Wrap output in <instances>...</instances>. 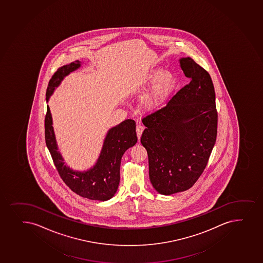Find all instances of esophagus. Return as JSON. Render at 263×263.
<instances>
[{"mask_svg":"<svg viewBox=\"0 0 263 263\" xmlns=\"http://www.w3.org/2000/svg\"><path fill=\"white\" fill-rule=\"evenodd\" d=\"M143 130H144V127L142 124H138L136 126V134H137V137H138L139 140L141 138Z\"/></svg>","mask_w":263,"mask_h":263,"instance_id":"34e87169","label":"esophagus"}]
</instances>
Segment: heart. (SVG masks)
I'll list each match as a JSON object with an SVG mask.
<instances>
[{"instance_id":"b5f03b06","label":"heart","mask_w":263,"mask_h":263,"mask_svg":"<svg viewBox=\"0 0 263 263\" xmlns=\"http://www.w3.org/2000/svg\"><path fill=\"white\" fill-rule=\"evenodd\" d=\"M147 80L149 84H154V86L145 96L143 106L148 110L156 109L174 90L177 80L171 71H164L163 69L158 68L151 71Z\"/></svg>"}]
</instances>
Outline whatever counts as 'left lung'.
Listing matches in <instances>:
<instances>
[{"instance_id": "left-lung-1", "label": "left lung", "mask_w": 263, "mask_h": 263, "mask_svg": "<svg viewBox=\"0 0 263 263\" xmlns=\"http://www.w3.org/2000/svg\"><path fill=\"white\" fill-rule=\"evenodd\" d=\"M189 84L159 110L145 116L141 142L148 152L149 179L162 195L190 189L215 144V91L210 74L191 58L180 59Z\"/></svg>"}]
</instances>
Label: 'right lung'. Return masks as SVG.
I'll return each mask as SVG.
<instances>
[{"label":"right lung","mask_w":263,"mask_h":263,"mask_svg":"<svg viewBox=\"0 0 263 263\" xmlns=\"http://www.w3.org/2000/svg\"><path fill=\"white\" fill-rule=\"evenodd\" d=\"M76 60L70 65H64L53 74L46 91V101H49L54 90L60 85L65 76L80 67ZM45 142L59 176L72 192L83 198L91 200L106 201L115 196L120 183V166L121 157L127 148L133 147L137 142L136 121L127 119L112 127L106 134L103 147L97 162L86 172H76L65 165L61 154L58 151L52 119L50 107L45 119Z\"/></svg>","instance_id":"right-lung-1"}]
</instances>
